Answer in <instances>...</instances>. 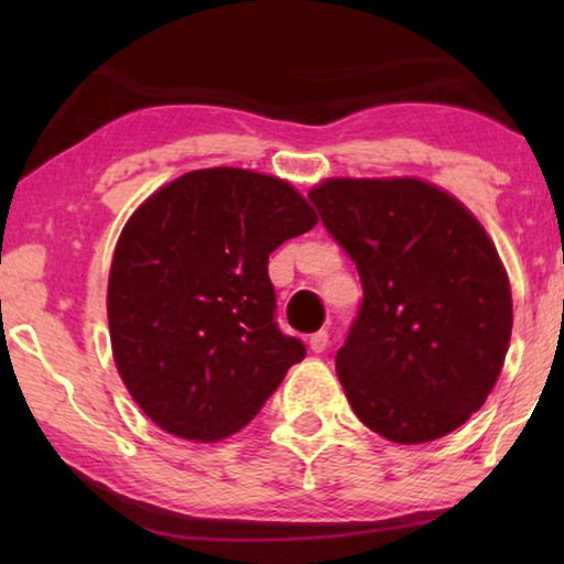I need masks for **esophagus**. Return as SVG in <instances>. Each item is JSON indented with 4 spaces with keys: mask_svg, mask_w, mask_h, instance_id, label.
<instances>
[{
    "mask_svg": "<svg viewBox=\"0 0 564 564\" xmlns=\"http://www.w3.org/2000/svg\"><path fill=\"white\" fill-rule=\"evenodd\" d=\"M311 349L315 354H323L328 349V330H318V334L311 336Z\"/></svg>",
    "mask_w": 564,
    "mask_h": 564,
    "instance_id": "obj_1",
    "label": "esophagus"
}]
</instances>
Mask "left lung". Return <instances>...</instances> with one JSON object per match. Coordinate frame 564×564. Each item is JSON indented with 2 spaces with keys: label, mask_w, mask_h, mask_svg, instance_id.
Instances as JSON below:
<instances>
[{
  "label": "left lung",
  "mask_w": 564,
  "mask_h": 564,
  "mask_svg": "<svg viewBox=\"0 0 564 564\" xmlns=\"http://www.w3.org/2000/svg\"><path fill=\"white\" fill-rule=\"evenodd\" d=\"M307 197L365 290L336 351L354 413L398 444L452 434L482 408L511 341L496 246L465 205L421 180H326Z\"/></svg>",
  "instance_id": "8db88e82"
}]
</instances>
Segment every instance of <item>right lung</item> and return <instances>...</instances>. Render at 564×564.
Segmentation results:
<instances>
[{
	"label": "right lung",
	"mask_w": 564,
	"mask_h": 564,
	"mask_svg": "<svg viewBox=\"0 0 564 564\" xmlns=\"http://www.w3.org/2000/svg\"><path fill=\"white\" fill-rule=\"evenodd\" d=\"M318 218L297 189L246 169H199L145 199L115 246L107 321L141 411L169 434L243 429L305 359L276 326L269 253Z\"/></svg>",
	"instance_id": "add662e5"
}]
</instances>
